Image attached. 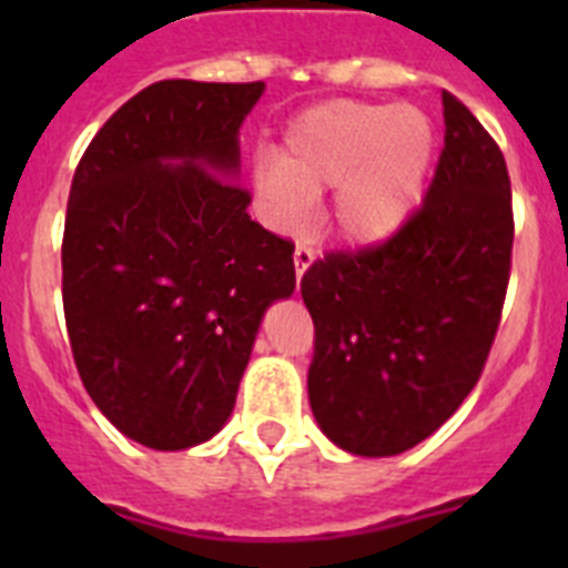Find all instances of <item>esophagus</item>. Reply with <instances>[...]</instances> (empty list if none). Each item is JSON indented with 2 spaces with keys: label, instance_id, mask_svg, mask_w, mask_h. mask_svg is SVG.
<instances>
[{
  "label": "esophagus",
  "instance_id": "34e87169",
  "mask_svg": "<svg viewBox=\"0 0 568 568\" xmlns=\"http://www.w3.org/2000/svg\"><path fill=\"white\" fill-rule=\"evenodd\" d=\"M293 261H295V275H298V281H301V275L307 273V267L315 261L313 247H310V244H298L293 253Z\"/></svg>",
  "mask_w": 568,
  "mask_h": 568
}]
</instances>
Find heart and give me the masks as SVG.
I'll return each instance as SVG.
<instances>
[{
	"mask_svg": "<svg viewBox=\"0 0 568 568\" xmlns=\"http://www.w3.org/2000/svg\"><path fill=\"white\" fill-rule=\"evenodd\" d=\"M433 128L415 108L329 102L301 113L275 162L255 168V193L278 224H298L310 199L335 187V224L353 241L393 235L415 207Z\"/></svg>",
	"mask_w": 568,
	"mask_h": 568,
	"instance_id": "1",
	"label": "heart"
}]
</instances>
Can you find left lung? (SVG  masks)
<instances>
[{
  "label": "left lung",
  "mask_w": 568,
  "mask_h": 568,
  "mask_svg": "<svg viewBox=\"0 0 568 568\" xmlns=\"http://www.w3.org/2000/svg\"><path fill=\"white\" fill-rule=\"evenodd\" d=\"M444 150L389 239L329 250L301 278L315 324V420L353 455L413 449L475 389L511 270V184L498 142L444 90Z\"/></svg>",
  "instance_id": "left-lung-1"
}]
</instances>
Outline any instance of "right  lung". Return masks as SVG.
I'll return each instance as SVG.
<instances>
[{"mask_svg":"<svg viewBox=\"0 0 568 568\" xmlns=\"http://www.w3.org/2000/svg\"><path fill=\"white\" fill-rule=\"evenodd\" d=\"M261 90L150 84L102 124L73 173L70 349L104 418L150 449H187L222 429L261 315L295 290V244L253 222V195L233 182L239 128Z\"/></svg>","mask_w":568,"mask_h":568,"instance_id":"add662e5","label":"right lung"}]
</instances>
